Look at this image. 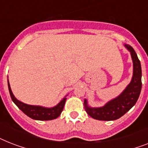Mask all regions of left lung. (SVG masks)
Wrapping results in <instances>:
<instances>
[{
  "mask_svg": "<svg viewBox=\"0 0 148 148\" xmlns=\"http://www.w3.org/2000/svg\"><path fill=\"white\" fill-rule=\"evenodd\" d=\"M130 51L134 64L133 77L131 83L123 91L121 95L116 97L102 108H91L87 104L84 100L86 112L93 118L100 121H114L125 114L136 103L140 96L142 82H141V66L137 53L130 45H125Z\"/></svg>",
  "mask_w": 148,
  "mask_h": 148,
  "instance_id": "left-lung-1",
  "label": "left lung"
}]
</instances>
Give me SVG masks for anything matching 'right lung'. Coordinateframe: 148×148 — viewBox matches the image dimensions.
Listing matches in <instances>:
<instances>
[{
	"label": "right lung",
	"instance_id": "1",
	"mask_svg": "<svg viewBox=\"0 0 148 148\" xmlns=\"http://www.w3.org/2000/svg\"><path fill=\"white\" fill-rule=\"evenodd\" d=\"M8 89L10 92V97L14 101V103L18 107L19 109L23 111L26 115L30 117L32 119L39 120V121H49V120L56 119L57 117H59L60 114L62 112L64 107L65 101H66V97L63 99L58 105L51 108H43L40 106H32L28 105L26 103H22L17 99L15 98V97L13 95L11 89H10L9 81L8 80Z\"/></svg>",
	"mask_w": 148,
	"mask_h": 148
}]
</instances>
